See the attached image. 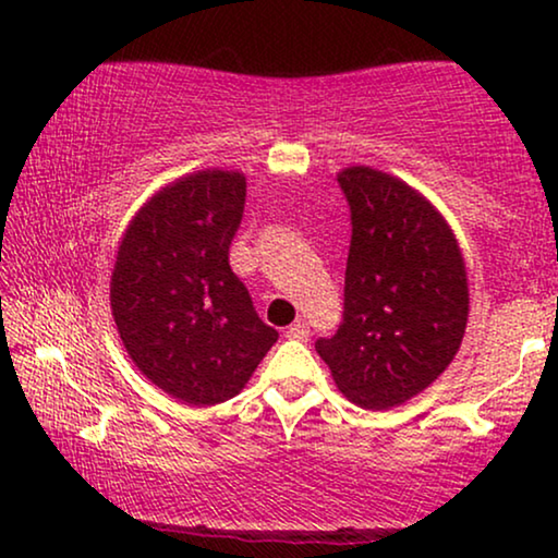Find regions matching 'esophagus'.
Masks as SVG:
<instances>
[{"label": "esophagus", "instance_id": "34e87169", "mask_svg": "<svg viewBox=\"0 0 558 558\" xmlns=\"http://www.w3.org/2000/svg\"><path fill=\"white\" fill-rule=\"evenodd\" d=\"M284 338H287V340H300V342H307V340H310V327L304 325V323H294V325H289V327H287V332H284Z\"/></svg>", "mask_w": 558, "mask_h": 558}]
</instances>
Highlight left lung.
Masks as SVG:
<instances>
[{
	"label": "left lung",
	"instance_id": "obj_1",
	"mask_svg": "<svg viewBox=\"0 0 558 558\" xmlns=\"http://www.w3.org/2000/svg\"><path fill=\"white\" fill-rule=\"evenodd\" d=\"M338 182L353 220L345 315L315 348L348 401L391 409L454 361L470 317L468 266L452 226L409 182L365 165Z\"/></svg>",
	"mask_w": 558,
	"mask_h": 558
}]
</instances>
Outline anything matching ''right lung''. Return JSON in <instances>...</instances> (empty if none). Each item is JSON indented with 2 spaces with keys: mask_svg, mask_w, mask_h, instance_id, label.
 Listing matches in <instances>:
<instances>
[{
  "mask_svg": "<svg viewBox=\"0 0 558 558\" xmlns=\"http://www.w3.org/2000/svg\"><path fill=\"white\" fill-rule=\"evenodd\" d=\"M243 203L239 170L182 174L142 203L113 262L111 317L129 357L190 407L241 393L279 338L228 264Z\"/></svg>",
  "mask_w": 558,
  "mask_h": 558,
  "instance_id": "add662e5",
  "label": "right lung"
}]
</instances>
